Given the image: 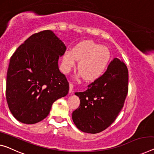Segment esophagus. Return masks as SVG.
Instances as JSON below:
<instances>
[{"instance_id": "34e87169", "label": "esophagus", "mask_w": 154, "mask_h": 154, "mask_svg": "<svg viewBox=\"0 0 154 154\" xmlns=\"http://www.w3.org/2000/svg\"><path fill=\"white\" fill-rule=\"evenodd\" d=\"M69 86H70L69 93H72V88H73V84H72V83H71V82H70V84H69Z\"/></svg>"}]
</instances>
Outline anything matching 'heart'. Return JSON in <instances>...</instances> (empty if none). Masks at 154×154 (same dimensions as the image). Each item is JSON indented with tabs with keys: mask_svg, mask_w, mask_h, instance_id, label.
Listing matches in <instances>:
<instances>
[{
	"mask_svg": "<svg viewBox=\"0 0 154 154\" xmlns=\"http://www.w3.org/2000/svg\"><path fill=\"white\" fill-rule=\"evenodd\" d=\"M111 52L109 48L93 41L79 43L72 50H66L62 61V70L69 72L79 60L78 68L84 79L88 81L97 79L106 70L111 61Z\"/></svg>",
	"mask_w": 154,
	"mask_h": 154,
	"instance_id": "b5f03b06",
	"label": "heart"
}]
</instances>
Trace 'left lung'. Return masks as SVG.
Returning <instances> with one entry per match:
<instances>
[{"instance_id": "1", "label": "left lung", "mask_w": 154, "mask_h": 154, "mask_svg": "<svg viewBox=\"0 0 154 154\" xmlns=\"http://www.w3.org/2000/svg\"><path fill=\"white\" fill-rule=\"evenodd\" d=\"M88 86L86 91L75 93L80 105L72 118L82 131L97 134L113 122L124 106L128 90L127 66L114 59L102 76Z\"/></svg>"}]
</instances>
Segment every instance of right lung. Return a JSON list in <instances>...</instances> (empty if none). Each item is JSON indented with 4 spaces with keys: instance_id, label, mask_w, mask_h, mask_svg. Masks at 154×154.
<instances>
[{
    "instance_id": "1",
    "label": "right lung",
    "mask_w": 154,
    "mask_h": 154,
    "mask_svg": "<svg viewBox=\"0 0 154 154\" xmlns=\"http://www.w3.org/2000/svg\"><path fill=\"white\" fill-rule=\"evenodd\" d=\"M66 47L51 30L29 36L11 57L7 74L6 100L14 117L35 124L49 114L52 105L68 93L69 83L59 70Z\"/></svg>"
}]
</instances>
